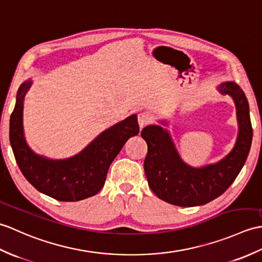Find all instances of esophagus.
Returning <instances> with one entry per match:
<instances>
[{"mask_svg": "<svg viewBox=\"0 0 262 262\" xmlns=\"http://www.w3.org/2000/svg\"><path fill=\"white\" fill-rule=\"evenodd\" d=\"M149 121H150V116L148 113L142 112L138 115V122H139V125H140L141 129L144 125L149 123Z\"/></svg>", "mask_w": 262, "mask_h": 262, "instance_id": "34e87169", "label": "esophagus"}]
</instances>
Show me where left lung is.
<instances>
[{
  "mask_svg": "<svg viewBox=\"0 0 262 262\" xmlns=\"http://www.w3.org/2000/svg\"><path fill=\"white\" fill-rule=\"evenodd\" d=\"M220 94L229 95L236 108L239 132L233 149L214 164L193 167L182 159L169 131L161 125H147L141 137L148 144L144 172L151 190L169 204L200 206L222 195L239 175L252 142V125L246 94L234 82L219 85ZM167 125V121H161Z\"/></svg>",
  "mask_w": 262,
  "mask_h": 262,
  "instance_id": "8db88e82",
  "label": "left lung"
}]
</instances>
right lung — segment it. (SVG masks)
<instances>
[{"instance_id":"add662e5","label":"right lung","mask_w":262,"mask_h":262,"mask_svg":"<svg viewBox=\"0 0 262 262\" xmlns=\"http://www.w3.org/2000/svg\"><path fill=\"white\" fill-rule=\"evenodd\" d=\"M31 85L28 79L19 87L10 118V143L23 176L40 193L57 201L77 202L96 195L115 157L129 138L139 133L137 114L104 130L77 155L50 159L29 147L23 131V103Z\"/></svg>"}]
</instances>
